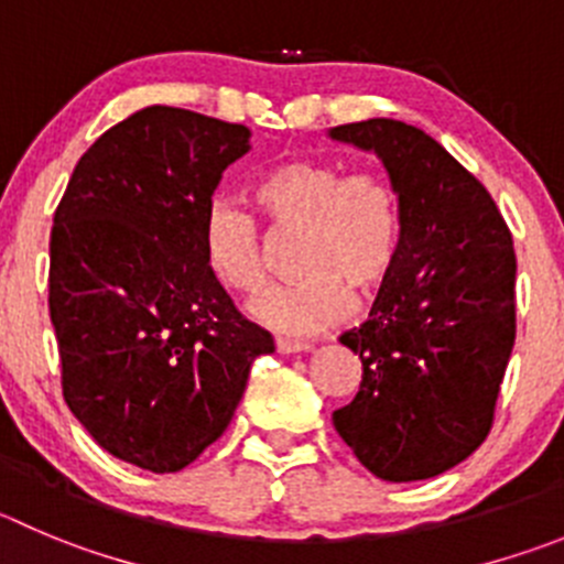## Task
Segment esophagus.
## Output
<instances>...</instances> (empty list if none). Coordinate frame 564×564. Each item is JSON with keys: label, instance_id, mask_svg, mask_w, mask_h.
<instances>
[{"label": "esophagus", "instance_id": "1", "mask_svg": "<svg viewBox=\"0 0 564 564\" xmlns=\"http://www.w3.org/2000/svg\"><path fill=\"white\" fill-rule=\"evenodd\" d=\"M275 347H278V354H283V356L308 354V350H312V345H308V341H292V339H278Z\"/></svg>", "mask_w": 564, "mask_h": 564}]
</instances>
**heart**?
Instances as JSON below:
<instances>
[{
  "label": "heart",
  "instance_id": "b5f03b06",
  "mask_svg": "<svg viewBox=\"0 0 564 564\" xmlns=\"http://www.w3.org/2000/svg\"><path fill=\"white\" fill-rule=\"evenodd\" d=\"M252 197L275 234H300V275L250 303L252 317L281 334L330 328L347 317L354 297L381 294L401 264V197L381 172H347L339 161L297 158L258 177ZM203 247L210 270L239 292H258L270 278V239L236 199L208 205Z\"/></svg>",
  "mask_w": 564,
  "mask_h": 564
}]
</instances>
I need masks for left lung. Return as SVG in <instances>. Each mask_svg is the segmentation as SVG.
Returning <instances> with one entry per match:
<instances>
[{
  "label": "left lung",
  "mask_w": 564,
  "mask_h": 564,
  "mask_svg": "<svg viewBox=\"0 0 564 564\" xmlns=\"http://www.w3.org/2000/svg\"><path fill=\"white\" fill-rule=\"evenodd\" d=\"M328 135L372 152L401 197L403 252L370 319L339 336L361 359L334 429L383 481L465 462L492 425L514 345L512 234L487 188L420 128L394 119Z\"/></svg>",
  "instance_id": "1"
}]
</instances>
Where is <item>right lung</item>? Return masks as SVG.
Listing matches in <instances>:
<instances>
[{"label":"right lung","instance_id":"1","mask_svg":"<svg viewBox=\"0 0 564 564\" xmlns=\"http://www.w3.org/2000/svg\"><path fill=\"white\" fill-rule=\"evenodd\" d=\"M250 130L152 105L77 161L50 241L63 398L99 448L177 473L228 429L250 367L272 354L203 247L223 172Z\"/></svg>","mask_w":564,"mask_h":564}]
</instances>
